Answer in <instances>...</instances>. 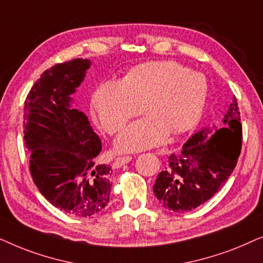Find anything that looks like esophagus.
I'll return each instance as SVG.
<instances>
[{
  "instance_id": "34e87169",
  "label": "esophagus",
  "mask_w": 263,
  "mask_h": 263,
  "mask_svg": "<svg viewBox=\"0 0 263 263\" xmlns=\"http://www.w3.org/2000/svg\"><path fill=\"white\" fill-rule=\"evenodd\" d=\"M132 160V157H129V156H124V157H117L116 159H115V161H114V164H112V167L114 168H118V167H121L122 165H124V164H128L129 161Z\"/></svg>"
}]
</instances>
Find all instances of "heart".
I'll return each mask as SVG.
<instances>
[{"label":"heart","mask_w":263,"mask_h":263,"mask_svg":"<svg viewBox=\"0 0 263 263\" xmlns=\"http://www.w3.org/2000/svg\"><path fill=\"white\" fill-rule=\"evenodd\" d=\"M207 81L202 74L172 61L133 68L122 81H106L97 88L92 106L104 130L115 134L129 118L145 109L149 115L132 123L118 136L120 151L159 145L168 133L193 129L202 116Z\"/></svg>","instance_id":"1"}]
</instances>
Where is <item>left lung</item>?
Instances as JSON below:
<instances>
[{"mask_svg":"<svg viewBox=\"0 0 263 263\" xmlns=\"http://www.w3.org/2000/svg\"><path fill=\"white\" fill-rule=\"evenodd\" d=\"M220 129H203L190 138L178 153L167 158L153 192L168 211L184 213L211 199L236 167L242 149L243 130L237 99L230 104Z\"/></svg>","mask_w":263,"mask_h":263,"instance_id":"obj_1","label":"left lung"}]
</instances>
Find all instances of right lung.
Wrapping results in <instances>:
<instances>
[{"label": "right lung", "instance_id": "right-lung-1", "mask_svg": "<svg viewBox=\"0 0 263 263\" xmlns=\"http://www.w3.org/2000/svg\"><path fill=\"white\" fill-rule=\"evenodd\" d=\"M89 61L57 63L41 75L25 100L24 139L34 184L50 203L86 218L107 206L111 167L97 163L102 141L87 117L69 107Z\"/></svg>", "mask_w": 263, "mask_h": 263}]
</instances>
